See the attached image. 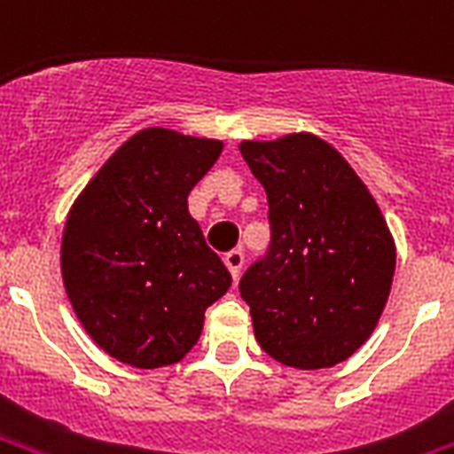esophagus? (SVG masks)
Segmentation results:
<instances>
[{"mask_svg":"<svg viewBox=\"0 0 454 454\" xmlns=\"http://www.w3.org/2000/svg\"><path fill=\"white\" fill-rule=\"evenodd\" d=\"M223 262H226V267H228V270H231L233 278H238V277H240V270H243L245 253H243V250H240V247H236V250H231V253H226Z\"/></svg>","mask_w":454,"mask_h":454,"instance_id":"esophagus-1","label":"esophagus"}]
</instances>
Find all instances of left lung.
<instances>
[{
  "label": "left lung",
  "instance_id": "1",
  "mask_svg": "<svg viewBox=\"0 0 454 454\" xmlns=\"http://www.w3.org/2000/svg\"><path fill=\"white\" fill-rule=\"evenodd\" d=\"M240 153L270 201V250L240 278L254 337L278 364L332 368L380 320L392 233L364 180L320 137L243 142Z\"/></svg>",
  "mask_w": 454,
  "mask_h": 454
}]
</instances>
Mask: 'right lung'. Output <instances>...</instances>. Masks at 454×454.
Listing matches in <instances>:
<instances>
[{
	"instance_id": "1",
	"label": "right lung",
	"mask_w": 454,
	"mask_h": 454,
	"mask_svg": "<svg viewBox=\"0 0 454 454\" xmlns=\"http://www.w3.org/2000/svg\"><path fill=\"white\" fill-rule=\"evenodd\" d=\"M223 151L216 139L149 127L93 176L67 216L62 278L76 317L106 354L134 368L177 364L231 271L187 211Z\"/></svg>"
}]
</instances>
